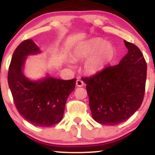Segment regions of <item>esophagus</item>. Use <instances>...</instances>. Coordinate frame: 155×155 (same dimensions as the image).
Segmentation results:
<instances>
[{"instance_id":"1","label":"esophagus","mask_w":155,"mask_h":155,"mask_svg":"<svg viewBox=\"0 0 155 155\" xmlns=\"http://www.w3.org/2000/svg\"><path fill=\"white\" fill-rule=\"evenodd\" d=\"M76 85H77L78 87H82V86H83V85H84L83 81L81 80V79H79L76 80Z\"/></svg>"}]
</instances>
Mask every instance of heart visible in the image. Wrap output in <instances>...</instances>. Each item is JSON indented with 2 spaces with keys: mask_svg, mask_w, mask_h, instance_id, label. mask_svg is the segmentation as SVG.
Masks as SVG:
<instances>
[{
  "mask_svg": "<svg viewBox=\"0 0 155 155\" xmlns=\"http://www.w3.org/2000/svg\"><path fill=\"white\" fill-rule=\"evenodd\" d=\"M76 54L79 58H87L85 64V71L90 74H94L104 70L112 61L115 50L113 45L104 39L94 37L79 45Z\"/></svg>",
  "mask_w": 155,
  "mask_h": 155,
  "instance_id": "obj_1",
  "label": "heart"
}]
</instances>
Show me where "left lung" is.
Returning a JSON list of instances; mask_svg holds the SVG:
<instances>
[{"label":"left lung","mask_w":155,"mask_h":155,"mask_svg":"<svg viewBox=\"0 0 155 155\" xmlns=\"http://www.w3.org/2000/svg\"><path fill=\"white\" fill-rule=\"evenodd\" d=\"M124 42L128 51L118 64L82 79L86 84L92 117L104 125L127 121L144 98L147 75L144 56L137 46Z\"/></svg>","instance_id":"1"}]
</instances>
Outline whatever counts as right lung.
I'll return each instance as SVG.
<instances>
[{
  "label": "right lung",
  "instance_id": "obj_1",
  "mask_svg": "<svg viewBox=\"0 0 155 155\" xmlns=\"http://www.w3.org/2000/svg\"><path fill=\"white\" fill-rule=\"evenodd\" d=\"M40 52L32 40L21 42L12 54L8 71V84L18 113L37 127H51L61 121L69 95L74 90L76 79L62 80L48 75L31 81L23 73L28 55Z\"/></svg>",
  "mask_w": 155,
  "mask_h": 155
}]
</instances>
